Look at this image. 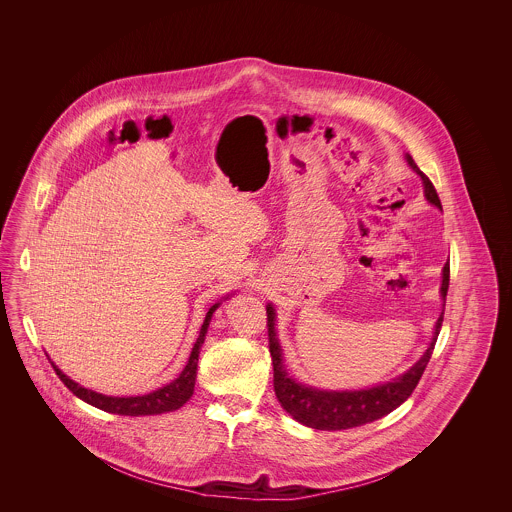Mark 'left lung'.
<instances>
[{
    "label": "left lung",
    "instance_id": "left-lung-1",
    "mask_svg": "<svg viewBox=\"0 0 512 512\" xmlns=\"http://www.w3.org/2000/svg\"><path fill=\"white\" fill-rule=\"evenodd\" d=\"M407 163L422 178L426 199L441 209V201H439L434 184L430 182V178L424 172L416 167V163L409 153H407ZM447 290H449V261L443 267V280H441L443 305H445ZM274 317H276L274 307L268 305V349H270L272 366H274V393L286 413L292 414L297 422H301L309 428H315V430H347V428L363 426V424L374 422V420L390 414L401 403H405L416 388L418 380L422 378L424 368L430 363V357H432V351H434V345H436L439 330H441V322H443V313H441L436 322L434 338L430 341L428 349L399 378H393L391 382L368 388V390L330 391L317 390V388L299 384L288 374V370L284 366V359H282V347H280V341L276 338V330H274Z\"/></svg>",
    "mask_w": 512,
    "mask_h": 512
}]
</instances>
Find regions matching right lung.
<instances>
[{
	"instance_id": "add662e5",
	"label": "right lung",
	"mask_w": 512,
	"mask_h": 512,
	"mask_svg": "<svg viewBox=\"0 0 512 512\" xmlns=\"http://www.w3.org/2000/svg\"><path fill=\"white\" fill-rule=\"evenodd\" d=\"M220 303H215L203 320L199 338L194 343V349L190 353V359L184 366V370L180 372V376L176 380H172L171 384L159 388V390L151 391L147 395H136V397H111V395H103L98 391L88 390L78 386L69 376H65L57 366L51 363L55 374L61 378V382L73 391L76 397H80L82 401H86L88 405H94L101 411L107 413L124 414V416H147V414H163L171 413L180 409L194 393L195 376H197V361H199V349L205 341V334L209 328V322L213 313L219 309Z\"/></svg>"
}]
</instances>
